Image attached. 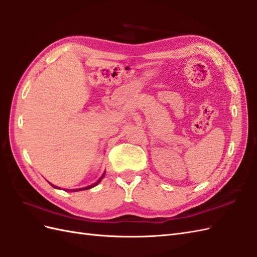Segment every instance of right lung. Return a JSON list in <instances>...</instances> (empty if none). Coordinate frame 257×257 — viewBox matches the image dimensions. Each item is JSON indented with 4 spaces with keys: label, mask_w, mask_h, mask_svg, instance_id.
Listing matches in <instances>:
<instances>
[{
    "label": "right lung",
    "mask_w": 257,
    "mask_h": 257,
    "mask_svg": "<svg viewBox=\"0 0 257 257\" xmlns=\"http://www.w3.org/2000/svg\"><path fill=\"white\" fill-rule=\"evenodd\" d=\"M104 175H105V173L103 175H101V177L99 178V180L96 182V183H94L93 185H91V186H87V187H84V188H80V189H67V192H79V190H85V189H89V188H92V187H94V186H96V185L101 181V178L104 177ZM53 186V185H52ZM53 187H56V186H53ZM57 188V187H56Z\"/></svg>",
    "instance_id": "add662e5"
}]
</instances>
